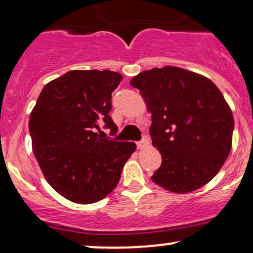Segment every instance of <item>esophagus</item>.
Returning <instances> with one entry per match:
<instances>
[{
    "label": "esophagus",
    "mask_w": 253,
    "mask_h": 253,
    "mask_svg": "<svg viewBox=\"0 0 253 253\" xmlns=\"http://www.w3.org/2000/svg\"><path fill=\"white\" fill-rule=\"evenodd\" d=\"M149 144H150L149 138H147V136H144L140 141H138V143H136V147H138L139 150H141V149H144V147L149 146Z\"/></svg>",
    "instance_id": "34e87169"
}]
</instances>
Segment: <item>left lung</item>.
Here are the masks:
<instances>
[{"mask_svg": "<svg viewBox=\"0 0 253 253\" xmlns=\"http://www.w3.org/2000/svg\"><path fill=\"white\" fill-rule=\"evenodd\" d=\"M152 114L150 134L162 155L151 177L176 194L194 191L219 172L232 146L234 120L219 88L176 66L151 69L130 81Z\"/></svg>", "mask_w": 253, "mask_h": 253, "instance_id": "obj_1", "label": "left lung"}]
</instances>
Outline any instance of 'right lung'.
Segmentation results:
<instances>
[{"mask_svg":"<svg viewBox=\"0 0 253 253\" xmlns=\"http://www.w3.org/2000/svg\"><path fill=\"white\" fill-rule=\"evenodd\" d=\"M123 76L109 70H71L43 86L30 117L32 147L46 181L65 199L88 205L115 189L136 146L112 134V92Z\"/></svg>","mask_w":253,"mask_h":253,"instance_id":"right-lung-1","label":"right lung"}]
</instances>
